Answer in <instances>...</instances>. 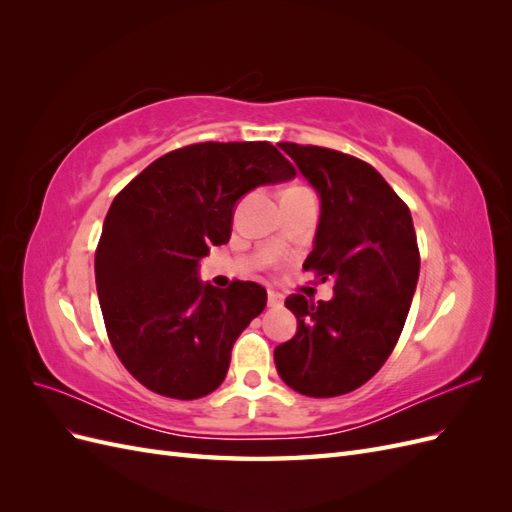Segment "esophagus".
Returning <instances> with one entry per match:
<instances>
[{"label":"esophagus","mask_w":512,"mask_h":512,"mask_svg":"<svg viewBox=\"0 0 512 512\" xmlns=\"http://www.w3.org/2000/svg\"><path fill=\"white\" fill-rule=\"evenodd\" d=\"M267 303H269V307H282V303H284V294H280L277 290H269V294H267Z\"/></svg>","instance_id":"esophagus-1"}]
</instances>
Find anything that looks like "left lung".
Returning <instances> with one entry per match:
<instances>
[{"instance_id":"8db88e82","label":"left lung","mask_w":512,"mask_h":512,"mask_svg":"<svg viewBox=\"0 0 512 512\" xmlns=\"http://www.w3.org/2000/svg\"><path fill=\"white\" fill-rule=\"evenodd\" d=\"M320 194V224L303 269L333 280L331 301L290 294L297 335L275 348L280 378L307 397L363 386L389 359L421 269L408 205L378 170L348 153L280 143Z\"/></svg>"}]
</instances>
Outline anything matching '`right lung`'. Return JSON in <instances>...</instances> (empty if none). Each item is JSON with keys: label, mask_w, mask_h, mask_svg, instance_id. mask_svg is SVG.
<instances>
[{"label": "right lung", "mask_w": 512, "mask_h": 512, "mask_svg": "<svg viewBox=\"0 0 512 512\" xmlns=\"http://www.w3.org/2000/svg\"><path fill=\"white\" fill-rule=\"evenodd\" d=\"M294 166L267 141L168 151L123 188L96 247L108 342L149 391L198 399L224 382L232 344L267 305V290L198 282V262L230 239L237 200Z\"/></svg>", "instance_id": "add662e5"}]
</instances>
